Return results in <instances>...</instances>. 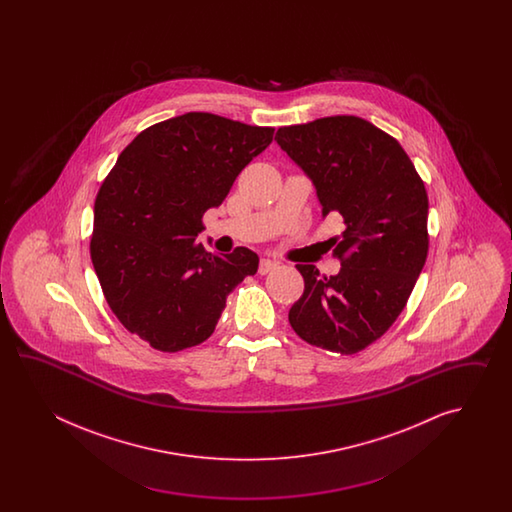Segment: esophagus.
<instances>
[{"mask_svg":"<svg viewBox=\"0 0 512 512\" xmlns=\"http://www.w3.org/2000/svg\"><path fill=\"white\" fill-rule=\"evenodd\" d=\"M276 267V261L267 260V258H263V260L260 261V267H258V272L260 274H267V272H271L272 269Z\"/></svg>","mask_w":512,"mask_h":512,"instance_id":"34e87169","label":"esophagus"}]
</instances>
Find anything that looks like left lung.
Wrapping results in <instances>:
<instances>
[{
    "label": "left lung",
    "mask_w": 512,
    "mask_h": 512,
    "mask_svg": "<svg viewBox=\"0 0 512 512\" xmlns=\"http://www.w3.org/2000/svg\"><path fill=\"white\" fill-rule=\"evenodd\" d=\"M274 139L313 181L322 216L338 212L346 223L333 249L337 276L296 265L305 287L289 322L311 346L359 353L401 315L425 267V183L403 146L360 117L283 126Z\"/></svg>",
    "instance_id": "8db88e82"
}]
</instances>
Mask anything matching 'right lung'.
Masks as SVG:
<instances>
[{
    "mask_svg": "<svg viewBox=\"0 0 512 512\" xmlns=\"http://www.w3.org/2000/svg\"><path fill=\"white\" fill-rule=\"evenodd\" d=\"M274 128L190 111L141 131L98 190L89 243L120 324L166 353L205 342L227 296L258 271V254H214L196 241Z\"/></svg>",
    "mask_w": 512,
    "mask_h": 512,
    "instance_id": "add662e5",
    "label": "right lung"
}]
</instances>
